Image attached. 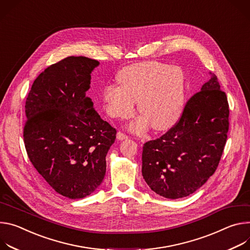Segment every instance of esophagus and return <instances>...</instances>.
I'll return each instance as SVG.
<instances>
[{"instance_id":"34e87169","label":"esophagus","mask_w":250,"mask_h":250,"mask_svg":"<svg viewBox=\"0 0 250 250\" xmlns=\"http://www.w3.org/2000/svg\"><path fill=\"white\" fill-rule=\"evenodd\" d=\"M116 137H117V139L118 140H126V139H128V136L127 135H125L124 133H122V132H117V135H116Z\"/></svg>"}]
</instances>
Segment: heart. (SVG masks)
I'll list each match as a JSON object with an SVG mask.
<instances>
[{
    "label": "heart",
    "mask_w": 250,
    "mask_h": 250,
    "mask_svg": "<svg viewBox=\"0 0 250 250\" xmlns=\"http://www.w3.org/2000/svg\"><path fill=\"white\" fill-rule=\"evenodd\" d=\"M117 80L120 86L108 84L102 98L107 114L113 118H128L138 101L142 115L132 128L143 131L150 124L156 131L167 130L179 119L186 93L183 70L163 62L150 61L122 68Z\"/></svg>",
    "instance_id": "b5f03b06"
}]
</instances>
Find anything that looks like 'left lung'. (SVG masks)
I'll return each mask as SVG.
<instances>
[{
	"label": "left lung",
	"instance_id": "1",
	"mask_svg": "<svg viewBox=\"0 0 250 250\" xmlns=\"http://www.w3.org/2000/svg\"><path fill=\"white\" fill-rule=\"evenodd\" d=\"M228 97L217 77L187 102L180 120L143 146L142 175L158 195L167 199L189 196L215 172L229 132Z\"/></svg>",
	"mask_w": 250,
	"mask_h": 250
}]
</instances>
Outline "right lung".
<instances>
[{
	"label": "right lung",
	"mask_w": 250,
	"mask_h": 250,
	"mask_svg": "<svg viewBox=\"0 0 250 250\" xmlns=\"http://www.w3.org/2000/svg\"><path fill=\"white\" fill-rule=\"evenodd\" d=\"M98 65L85 57L51 64L34 81L25 100L27 156L55 191L72 200L100 186L107 152L116 139V129L101 119L86 96Z\"/></svg>",
	"instance_id": "add662e5"
}]
</instances>
